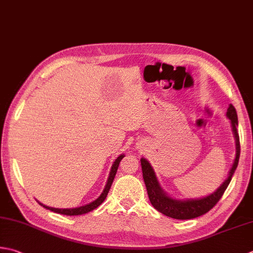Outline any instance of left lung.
I'll return each mask as SVG.
<instances>
[{
    "label": "left lung",
    "instance_id": "obj_1",
    "mask_svg": "<svg viewBox=\"0 0 253 253\" xmlns=\"http://www.w3.org/2000/svg\"><path fill=\"white\" fill-rule=\"evenodd\" d=\"M227 117H228L231 122L232 131H234L236 139V158L234 165H232V168L229 171V176L227 177V180L222 183L218 189L209 196L203 197V199L186 201L171 199V197L168 196L161 189L159 182L157 180L156 173L153 171L150 163L146 159L141 158L140 162L142 169V176L147 187L148 196H149V200L152 206L155 207L158 211H160L163 215L171 217V218L174 219H192L206 214V212L210 211L221 199V196L224 195L226 189L229 185L231 177L234 175L237 167H238L240 157V141L238 131H237L238 116H237L236 108L232 106L231 104L229 105L228 110H227Z\"/></svg>",
    "mask_w": 253,
    "mask_h": 253
}]
</instances>
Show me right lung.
<instances>
[{"mask_svg":"<svg viewBox=\"0 0 253 253\" xmlns=\"http://www.w3.org/2000/svg\"><path fill=\"white\" fill-rule=\"evenodd\" d=\"M124 157H125V156L121 155L115 160V162L113 163L112 169H111V172H110V176H108V180H107V183H106V185H105V189H104L102 194L98 196V199H96L95 201H93L92 203H90V204L84 205V206H81V207H77V209H62V210L61 209H53V207L46 206V205L42 204V203H39V204H41L42 206H43L44 209L49 210V211H54V212H58V214H61V215H67V216L83 215V214H86V212L91 211L93 210H95L96 207L100 206L102 203L104 202V200L106 199V196L108 194V192H110V189H111V186H112V183L114 181V177H115V175H116L118 166H120V162L122 161V159H123Z\"/></svg>","mask_w":253,"mask_h":253,"instance_id":"add662e5","label":"right lung"}]
</instances>
